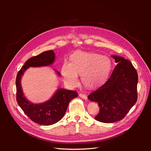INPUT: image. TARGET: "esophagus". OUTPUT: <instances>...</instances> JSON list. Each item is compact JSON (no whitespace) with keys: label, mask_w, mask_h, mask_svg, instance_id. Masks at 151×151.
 Returning a JSON list of instances; mask_svg holds the SVG:
<instances>
[{"label":"esophagus","mask_w":151,"mask_h":151,"mask_svg":"<svg viewBox=\"0 0 151 151\" xmlns=\"http://www.w3.org/2000/svg\"><path fill=\"white\" fill-rule=\"evenodd\" d=\"M79 96H80V97H81V98L83 99H85V100L88 99V97H87V96H86V95H84V94H83V93H80V94H79Z\"/></svg>","instance_id":"34e87169"}]
</instances>
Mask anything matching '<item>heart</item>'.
<instances>
[{
  "label": "heart",
  "mask_w": 151,
  "mask_h": 151,
  "mask_svg": "<svg viewBox=\"0 0 151 151\" xmlns=\"http://www.w3.org/2000/svg\"><path fill=\"white\" fill-rule=\"evenodd\" d=\"M111 67V60L105 55L76 52L71 56L70 63L68 62L63 63L62 74L65 82L70 86L78 84V75H80L84 85L92 88L106 80Z\"/></svg>",
  "instance_id": "1"
}]
</instances>
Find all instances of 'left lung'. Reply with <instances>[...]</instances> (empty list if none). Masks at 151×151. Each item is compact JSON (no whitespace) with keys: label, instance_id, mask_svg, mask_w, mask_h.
<instances>
[{"label":"left lung","instance_id":"1","mask_svg":"<svg viewBox=\"0 0 151 151\" xmlns=\"http://www.w3.org/2000/svg\"><path fill=\"white\" fill-rule=\"evenodd\" d=\"M113 57L117 65L112 74L104 85L88 96L90 100L98 103L100 111L95 119L104 123L122 120L138 99L136 69L124 58Z\"/></svg>","mask_w":151,"mask_h":151}]
</instances>
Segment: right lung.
<instances>
[{"label":"right lung","instance_id":"add662e5","mask_svg":"<svg viewBox=\"0 0 151 151\" xmlns=\"http://www.w3.org/2000/svg\"><path fill=\"white\" fill-rule=\"evenodd\" d=\"M55 59L52 50L47 51L29 59L17 76V101L24 113L33 122L42 125H49L59 121L64 116L70 101L78 96L76 91L59 89L48 101L41 104L29 102L22 93L21 86L22 75L30 67H42L51 65ZM58 73H60L58 71Z\"/></svg>","mask_w":151,"mask_h":151}]
</instances>
